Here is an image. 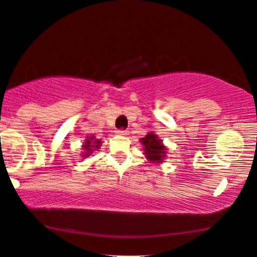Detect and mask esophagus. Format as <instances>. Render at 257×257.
Segmentation results:
<instances>
[{"instance_id": "34e87169", "label": "esophagus", "mask_w": 257, "mask_h": 257, "mask_svg": "<svg viewBox=\"0 0 257 257\" xmlns=\"http://www.w3.org/2000/svg\"><path fill=\"white\" fill-rule=\"evenodd\" d=\"M116 134L120 135V136H127L128 131H126V130H117V131H116Z\"/></svg>"}]
</instances>
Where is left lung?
Listing matches in <instances>:
<instances>
[{
    "instance_id": "8db88e82",
    "label": "left lung",
    "mask_w": 257,
    "mask_h": 257,
    "mask_svg": "<svg viewBox=\"0 0 257 257\" xmlns=\"http://www.w3.org/2000/svg\"><path fill=\"white\" fill-rule=\"evenodd\" d=\"M140 142L144 145V153L150 162H163L167 150H166L165 145L162 144V140L158 139L157 135H155L153 132H150V134L146 135V137L140 140Z\"/></svg>"
}]
</instances>
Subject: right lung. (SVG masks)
<instances>
[{
	"mask_svg": "<svg viewBox=\"0 0 257 257\" xmlns=\"http://www.w3.org/2000/svg\"><path fill=\"white\" fill-rule=\"evenodd\" d=\"M100 146H101V140L95 139V136H92L91 135V136L88 137V140L84 142V145H83L84 152H81V157H84V158L89 157V156L91 155L94 151H96Z\"/></svg>",
	"mask_w": 257,
	"mask_h": 257,
	"instance_id": "right-lung-1",
	"label": "right lung"
}]
</instances>
